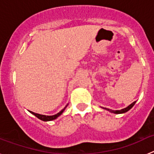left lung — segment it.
I'll return each mask as SVG.
<instances>
[{"label": "left lung", "mask_w": 154, "mask_h": 154, "mask_svg": "<svg viewBox=\"0 0 154 154\" xmlns=\"http://www.w3.org/2000/svg\"><path fill=\"white\" fill-rule=\"evenodd\" d=\"M135 103H136V102H133V103H131L130 106H128L126 108H124V109H120V110H112V109H107V108H103V109H105L108 110V111H109V112H113V113H116V114L124 113V112H126L127 111H129V110H130V109H131L132 107L134 106V105H135Z\"/></svg>", "instance_id": "left-lung-1"}]
</instances>
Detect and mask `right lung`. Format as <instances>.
<instances>
[{"label":"right lung","mask_w":154,"mask_h":154,"mask_svg":"<svg viewBox=\"0 0 154 154\" xmlns=\"http://www.w3.org/2000/svg\"><path fill=\"white\" fill-rule=\"evenodd\" d=\"M68 106V105H67ZM67 106L65 107V108L63 109L62 110H61L60 112H58L57 114H55V115H53V116H45V115H41V114H38V113H35V112H31V111H29L30 112H31V114H33L34 116H35L37 118H38L39 119H41V120L42 121H51V120H54V119H57V118L59 116L61 115V114L62 113V112H64V110L65 109V108L67 107Z\"/></svg>","instance_id":"1"}]
</instances>
